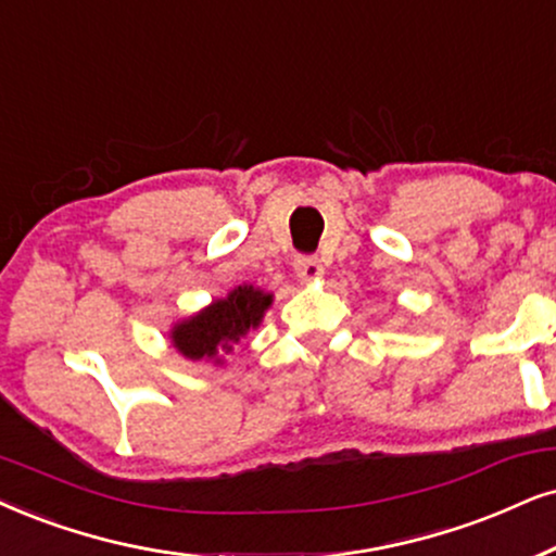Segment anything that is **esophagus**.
Here are the masks:
<instances>
[{
	"label": "esophagus",
	"mask_w": 556,
	"mask_h": 556,
	"mask_svg": "<svg viewBox=\"0 0 556 556\" xmlns=\"http://www.w3.org/2000/svg\"><path fill=\"white\" fill-rule=\"evenodd\" d=\"M294 274L302 282H318L323 277V264L315 256H298L294 258Z\"/></svg>",
	"instance_id": "esophagus-1"
}]
</instances>
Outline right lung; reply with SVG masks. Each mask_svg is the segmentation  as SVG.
<instances>
[{
    "mask_svg": "<svg viewBox=\"0 0 556 556\" xmlns=\"http://www.w3.org/2000/svg\"><path fill=\"white\" fill-rule=\"evenodd\" d=\"M269 305V292L251 285L236 287L228 292V298L215 300L192 318L179 320L168 336H172L174 349L187 359H213L220 364V354H230L251 328H258Z\"/></svg>",
    "mask_w": 556,
    "mask_h": 556,
    "instance_id": "1",
    "label": "right lung"
}]
</instances>
